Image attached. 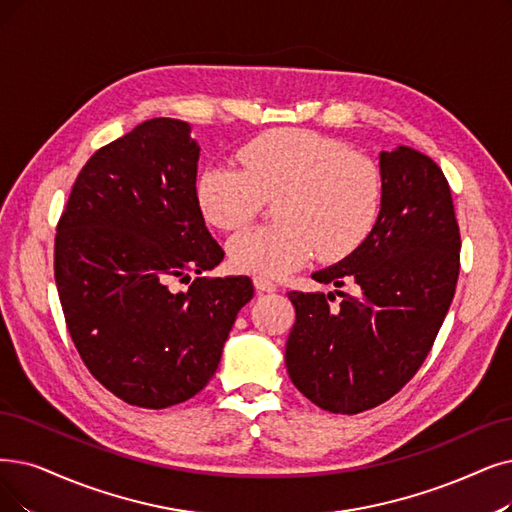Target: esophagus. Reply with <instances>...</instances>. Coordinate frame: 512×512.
I'll return each mask as SVG.
<instances>
[{"label": "esophagus", "instance_id": "1", "mask_svg": "<svg viewBox=\"0 0 512 512\" xmlns=\"http://www.w3.org/2000/svg\"><path fill=\"white\" fill-rule=\"evenodd\" d=\"M254 288L258 292H269L271 294V292H277V283L267 279V277H262V275H256L254 277Z\"/></svg>", "mask_w": 512, "mask_h": 512}]
</instances>
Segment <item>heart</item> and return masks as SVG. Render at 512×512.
I'll return each mask as SVG.
<instances>
[{
    "mask_svg": "<svg viewBox=\"0 0 512 512\" xmlns=\"http://www.w3.org/2000/svg\"><path fill=\"white\" fill-rule=\"evenodd\" d=\"M243 170L214 163L197 178V206L212 227L235 231L273 199L271 224L229 241L233 267L283 277L315 250L325 260L353 254L380 214L382 178L376 163L342 140L285 128L239 149Z\"/></svg>",
    "mask_w": 512,
    "mask_h": 512,
    "instance_id": "obj_1",
    "label": "heart"
}]
</instances>
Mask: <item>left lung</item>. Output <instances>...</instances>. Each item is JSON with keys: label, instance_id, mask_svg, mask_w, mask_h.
I'll return each mask as SVG.
<instances>
[{"label": "left lung", "instance_id": "8db88e82", "mask_svg": "<svg viewBox=\"0 0 512 512\" xmlns=\"http://www.w3.org/2000/svg\"><path fill=\"white\" fill-rule=\"evenodd\" d=\"M382 203L359 248L313 273L319 283H355L338 306L321 292H290L296 323L285 365L321 410L359 414L414 378L439 334L460 273V229L437 163L397 147L380 153Z\"/></svg>", "mask_w": 512, "mask_h": 512}]
</instances>
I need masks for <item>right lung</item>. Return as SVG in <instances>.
<instances>
[{"mask_svg": "<svg viewBox=\"0 0 512 512\" xmlns=\"http://www.w3.org/2000/svg\"><path fill=\"white\" fill-rule=\"evenodd\" d=\"M199 145L187 121L155 117L81 168L54 241L67 330L90 374L130 405L163 410L216 374L250 277L212 271L224 252L197 206Z\"/></svg>", "mask_w": 512, "mask_h": 512, "instance_id": "right-lung-1", "label": "right lung"}]
</instances>
